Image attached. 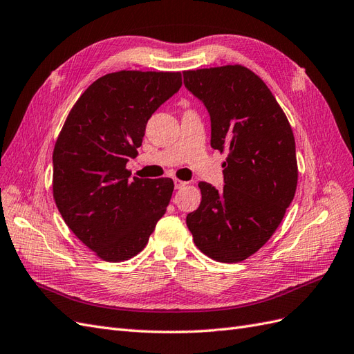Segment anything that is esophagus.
I'll use <instances>...</instances> for the list:
<instances>
[{
	"mask_svg": "<svg viewBox=\"0 0 354 354\" xmlns=\"http://www.w3.org/2000/svg\"><path fill=\"white\" fill-rule=\"evenodd\" d=\"M174 183H175V188H176V189L184 188V187L188 184V183H184V180H179V179H175Z\"/></svg>",
	"mask_w": 354,
	"mask_h": 354,
	"instance_id": "obj_1",
	"label": "esophagus"
}]
</instances>
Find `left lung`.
Masks as SVG:
<instances>
[{"instance_id": "1", "label": "left lung", "mask_w": 354, "mask_h": 354, "mask_svg": "<svg viewBox=\"0 0 354 354\" xmlns=\"http://www.w3.org/2000/svg\"><path fill=\"white\" fill-rule=\"evenodd\" d=\"M184 84L210 115V147L228 151L224 188L198 184L201 203L187 227L212 259L243 261L267 243L294 200V133L270 88L245 66L185 71Z\"/></svg>"}]
</instances>
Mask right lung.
I'll return each instance as SVG.
<instances>
[{
  "label": "right lung",
  "instance_id": "obj_1",
  "mask_svg": "<svg viewBox=\"0 0 354 354\" xmlns=\"http://www.w3.org/2000/svg\"><path fill=\"white\" fill-rule=\"evenodd\" d=\"M183 86L180 73L120 71L80 96L53 151V197L71 231L105 261L135 257L174 193L170 178L130 180L129 158L149 117Z\"/></svg>",
  "mask_w": 354,
  "mask_h": 354
}]
</instances>
